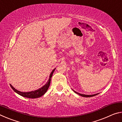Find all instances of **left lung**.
Returning <instances> with one entry per match:
<instances>
[{"instance_id": "1", "label": "left lung", "mask_w": 122, "mask_h": 122, "mask_svg": "<svg viewBox=\"0 0 122 122\" xmlns=\"http://www.w3.org/2000/svg\"><path fill=\"white\" fill-rule=\"evenodd\" d=\"M74 92H75V93H76V94H78L79 95H80V96H82V97H92V96H96V95H98V94H94V95H84V94H80V93H78V92H75V91H74V90H73Z\"/></svg>"}]
</instances>
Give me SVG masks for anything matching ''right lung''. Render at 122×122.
<instances>
[{
    "label": "right lung",
    "mask_w": 122,
    "mask_h": 122,
    "mask_svg": "<svg viewBox=\"0 0 122 122\" xmlns=\"http://www.w3.org/2000/svg\"><path fill=\"white\" fill-rule=\"evenodd\" d=\"M55 69L56 68L54 69L51 72L50 76H49V80H48V81H47V83L45 84L44 86H42L41 88H39V89H37L34 91H32V92H20L19 90H16V89L14 88L13 86L11 85V84H10V86H11V87L12 88V89H13L15 92H16L18 94L20 95L25 97L30 98H36L40 97L44 95L46 92L47 90H48L49 86H50L51 78L52 77L53 74Z\"/></svg>",
    "instance_id": "1"
}]
</instances>
